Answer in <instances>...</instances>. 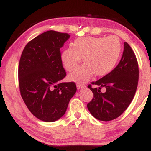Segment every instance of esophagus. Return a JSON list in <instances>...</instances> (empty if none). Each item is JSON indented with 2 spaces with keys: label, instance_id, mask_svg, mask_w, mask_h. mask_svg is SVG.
<instances>
[{
  "label": "esophagus",
  "instance_id": "34e87169",
  "mask_svg": "<svg viewBox=\"0 0 151 151\" xmlns=\"http://www.w3.org/2000/svg\"><path fill=\"white\" fill-rule=\"evenodd\" d=\"M77 87L78 89H83V88L85 87V84H81V83H77Z\"/></svg>",
  "mask_w": 151,
  "mask_h": 151
}]
</instances>
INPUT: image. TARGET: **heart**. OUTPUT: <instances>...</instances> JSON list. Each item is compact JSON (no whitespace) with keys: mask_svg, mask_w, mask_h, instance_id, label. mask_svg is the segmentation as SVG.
<instances>
[{"mask_svg":"<svg viewBox=\"0 0 151 151\" xmlns=\"http://www.w3.org/2000/svg\"><path fill=\"white\" fill-rule=\"evenodd\" d=\"M121 52V43L116 36L107 37H83L73 43V48L66 49L62 54V61L66 70L72 72L71 80L77 82L87 81L93 74L102 76L108 74L115 67Z\"/></svg>","mask_w":151,"mask_h":151,"instance_id":"heart-1","label":"heart"}]
</instances>
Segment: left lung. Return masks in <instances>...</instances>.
Here are the masks:
<instances>
[{
  "mask_svg": "<svg viewBox=\"0 0 151 151\" xmlns=\"http://www.w3.org/2000/svg\"><path fill=\"white\" fill-rule=\"evenodd\" d=\"M138 63L133 50L124 42L120 62L111 72L88 88L93 93L87 108L93 117L99 121H109L116 119L125 111L132 101L138 81ZM97 86L93 88L92 84ZM105 88L104 93L101 91Z\"/></svg>",
  "mask_w": 151,
  "mask_h": 151,
  "instance_id": "obj_1",
  "label": "left lung"
}]
</instances>
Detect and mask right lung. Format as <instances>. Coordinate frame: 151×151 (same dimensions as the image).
<instances>
[{"label":"right lung","mask_w":151,"mask_h":151,"mask_svg":"<svg viewBox=\"0 0 151 151\" xmlns=\"http://www.w3.org/2000/svg\"><path fill=\"white\" fill-rule=\"evenodd\" d=\"M68 33L49 30L26 45L18 65L19 89L22 100L36 118L53 122L65 114L77 91L75 82H62L66 77L60 48Z\"/></svg>","instance_id":"obj_1"}]
</instances>
